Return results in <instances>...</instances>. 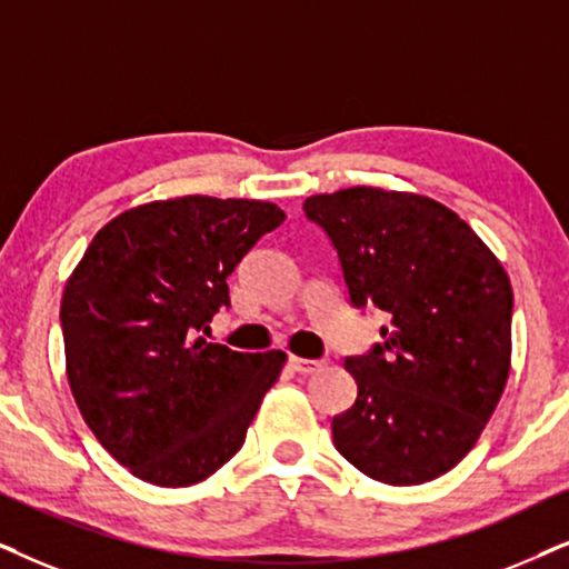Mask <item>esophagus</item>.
Segmentation results:
<instances>
[{
  "instance_id": "34e87169",
  "label": "esophagus",
  "mask_w": 569,
  "mask_h": 569,
  "mask_svg": "<svg viewBox=\"0 0 569 569\" xmlns=\"http://www.w3.org/2000/svg\"><path fill=\"white\" fill-rule=\"evenodd\" d=\"M291 370L301 372V376H309V372H320L326 368V362H320V359H305V357H291L289 359Z\"/></svg>"
}]
</instances>
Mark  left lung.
Masks as SVG:
<instances>
[{"label": "left lung", "mask_w": 569, "mask_h": 569, "mask_svg": "<svg viewBox=\"0 0 569 569\" xmlns=\"http://www.w3.org/2000/svg\"><path fill=\"white\" fill-rule=\"evenodd\" d=\"M341 260L355 307L391 322L383 347L347 359L357 401L333 443L388 486L428 483L478 443L512 368V283L455 210L412 191L351 186L305 201Z\"/></svg>", "instance_id": "left-lung-1"}]
</instances>
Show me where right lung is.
<instances>
[{"label":"right lung","mask_w":569,"mask_h":569,"mask_svg":"<svg viewBox=\"0 0 569 569\" xmlns=\"http://www.w3.org/2000/svg\"><path fill=\"white\" fill-rule=\"evenodd\" d=\"M283 220L257 199L149 201L107 222L70 272L60 305L70 391L136 478L193 486L241 449L286 355H243L197 333L231 305L236 264Z\"/></svg>","instance_id":"1"}]
</instances>
